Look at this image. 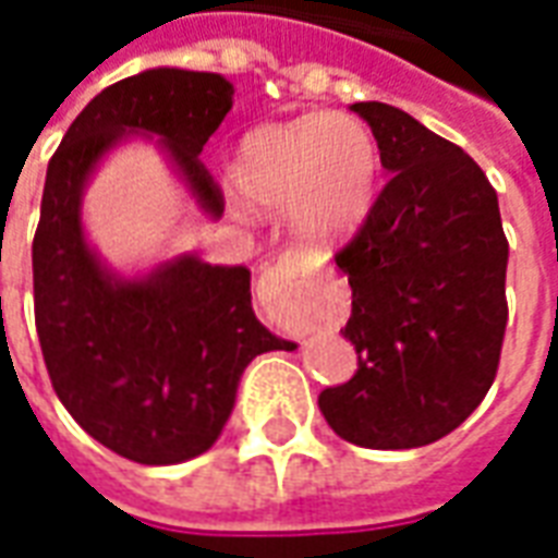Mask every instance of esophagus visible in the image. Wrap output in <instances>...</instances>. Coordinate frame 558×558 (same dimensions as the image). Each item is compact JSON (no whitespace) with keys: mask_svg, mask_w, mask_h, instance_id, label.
I'll list each match as a JSON object with an SVG mask.
<instances>
[{"mask_svg":"<svg viewBox=\"0 0 558 558\" xmlns=\"http://www.w3.org/2000/svg\"><path fill=\"white\" fill-rule=\"evenodd\" d=\"M259 299L290 326H311L316 319L314 307V268L295 254H283L263 271Z\"/></svg>","mask_w":558,"mask_h":558,"instance_id":"obj_1","label":"esophagus"}]
</instances>
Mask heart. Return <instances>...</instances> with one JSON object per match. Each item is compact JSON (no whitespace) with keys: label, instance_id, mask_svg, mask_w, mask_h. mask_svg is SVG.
I'll list each match as a JSON object with an SVG mask.
<instances>
[{"label":"heart","instance_id":"heart-1","mask_svg":"<svg viewBox=\"0 0 558 558\" xmlns=\"http://www.w3.org/2000/svg\"><path fill=\"white\" fill-rule=\"evenodd\" d=\"M379 146L350 113H311L251 131L230 163L235 194L254 208L290 206L307 244L335 247L374 206Z\"/></svg>","mask_w":558,"mask_h":558}]
</instances>
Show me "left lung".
<instances>
[{
  "instance_id": "8db88e82",
  "label": "left lung",
  "mask_w": 558,
  "mask_h": 558,
  "mask_svg": "<svg viewBox=\"0 0 558 558\" xmlns=\"http://www.w3.org/2000/svg\"><path fill=\"white\" fill-rule=\"evenodd\" d=\"M391 175L335 254L352 290L340 328L359 352L319 412L362 448H421L460 427L502 355L508 239L499 199L454 143L379 101L352 104Z\"/></svg>"
}]
</instances>
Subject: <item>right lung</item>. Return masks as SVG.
<instances>
[{
	"mask_svg": "<svg viewBox=\"0 0 558 558\" xmlns=\"http://www.w3.org/2000/svg\"><path fill=\"white\" fill-rule=\"evenodd\" d=\"M232 107L220 74L151 68L119 80L71 122L47 167L32 242L35 328L44 364L74 421L116 454L170 466L208 451L230 418L244 367L292 350L251 307V271L179 256L119 280L80 227L83 184L125 131L158 134L211 218L223 191L199 151Z\"/></svg>",
	"mask_w": 558,
	"mask_h": 558,
	"instance_id": "right-lung-1",
	"label": "right lung"
}]
</instances>
